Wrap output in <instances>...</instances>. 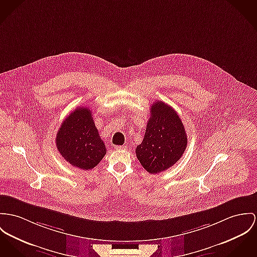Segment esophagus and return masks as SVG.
Returning <instances> with one entry per match:
<instances>
[{
	"instance_id": "34e87169",
	"label": "esophagus",
	"mask_w": 257,
	"mask_h": 257,
	"mask_svg": "<svg viewBox=\"0 0 257 257\" xmlns=\"http://www.w3.org/2000/svg\"><path fill=\"white\" fill-rule=\"evenodd\" d=\"M127 147L126 146H116L115 147V150H117V151H120V150H125Z\"/></svg>"
}]
</instances>
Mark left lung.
<instances>
[{"label": "left lung", "instance_id": "left-lung-1", "mask_svg": "<svg viewBox=\"0 0 257 257\" xmlns=\"http://www.w3.org/2000/svg\"><path fill=\"white\" fill-rule=\"evenodd\" d=\"M188 139L177 112L163 101L151 107L143 142L136 149L142 166L152 174L165 171L183 156Z\"/></svg>", "mask_w": 257, "mask_h": 257}]
</instances>
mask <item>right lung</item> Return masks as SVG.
Here are the masks:
<instances>
[{
    "mask_svg": "<svg viewBox=\"0 0 257 257\" xmlns=\"http://www.w3.org/2000/svg\"><path fill=\"white\" fill-rule=\"evenodd\" d=\"M92 115L88 107H77L63 120L56 138L62 158L83 170L97 166L106 154Z\"/></svg>",
    "mask_w": 257,
    "mask_h": 257,
    "instance_id": "add662e5",
    "label": "right lung"
}]
</instances>
